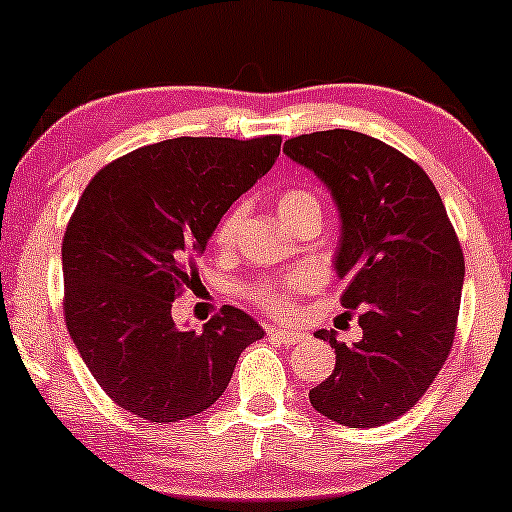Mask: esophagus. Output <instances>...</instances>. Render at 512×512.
Instances as JSON below:
<instances>
[{"label":"esophagus","instance_id":"1","mask_svg":"<svg viewBox=\"0 0 512 512\" xmlns=\"http://www.w3.org/2000/svg\"><path fill=\"white\" fill-rule=\"evenodd\" d=\"M267 334H269V339H274V342H281L286 346L303 342V332L284 330V327H267Z\"/></svg>","mask_w":512,"mask_h":512}]
</instances>
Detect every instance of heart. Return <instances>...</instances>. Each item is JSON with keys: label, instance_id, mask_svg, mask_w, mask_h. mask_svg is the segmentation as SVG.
I'll return each mask as SVG.
<instances>
[{"label": "heart", "instance_id": "obj_1", "mask_svg": "<svg viewBox=\"0 0 512 512\" xmlns=\"http://www.w3.org/2000/svg\"><path fill=\"white\" fill-rule=\"evenodd\" d=\"M308 211H320V202H317V197L310 190H305V187H286V190L276 197V214H279V219L284 226L286 223H291L293 219H298V216L308 214ZM240 216H243V207L231 209L219 221V226H216L214 240L221 245V248L231 245L233 238H236ZM303 286H305L303 276H293V279H286L284 284L257 286V289L252 291V298H255L257 305L267 308L269 313L284 315L291 310L293 293L303 289Z\"/></svg>", "mask_w": 512, "mask_h": 512}]
</instances>
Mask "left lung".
Returning a JSON list of instances; mask_svg holds the SVG:
<instances>
[{
    "label": "left lung",
    "instance_id": "8db88e82",
    "mask_svg": "<svg viewBox=\"0 0 512 512\" xmlns=\"http://www.w3.org/2000/svg\"><path fill=\"white\" fill-rule=\"evenodd\" d=\"M284 154L313 170L339 214L334 272L363 337L330 342L337 363L310 404L349 428L395 421L424 397L455 339L464 257L443 199L397 149L351 129L293 137Z\"/></svg>",
    "mask_w": 512,
    "mask_h": 512
}]
</instances>
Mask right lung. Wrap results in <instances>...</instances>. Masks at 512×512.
Returning a JSON list of instances; mask_svg holds the SVG:
<instances>
[{"label":"right lung","instance_id":"1","mask_svg":"<svg viewBox=\"0 0 512 512\" xmlns=\"http://www.w3.org/2000/svg\"><path fill=\"white\" fill-rule=\"evenodd\" d=\"M279 151L281 137L166 139L105 166L76 204L62 240L69 337L105 395L139 419L209 409L264 337L233 305L202 332L180 330L170 310L221 216Z\"/></svg>","mask_w":512,"mask_h":512}]
</instances>
